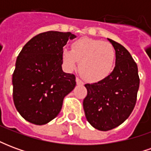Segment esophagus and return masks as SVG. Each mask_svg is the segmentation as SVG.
<instances>
[{"label": "esophagus", "instance_id": "1", "mask_svg": "<svg viewBox=\"0 0 151 151\" xmlns=\"http://www.w3.org/2000/svg\"><path fill=\"white\" fill-rule=\"evenodd\" d=\"M76 82H77V85L82 86V85H83V84H84L82 80H81V79H80V78H76Z\"/></svg>", "mask_w": 151, "mask_h": 151}]
</instances>
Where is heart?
I'll use <instances>...</instances> for the list:
<instances>
[{
    "mask_svg": "<svg viewBox=\"0 0 151 151\" xmlns=\"http://www.w3.org/2000/svg\"><path fill=\"white\" fill-rule=\"evenodd\" d=\"M64 65L68 71L76 69L87 82L96 83L108 78L113 71L116 51L111 43L91 38L83 37L74 41L71 51H61Z\"/></svg>",
    "mask_w": 151,
    "mask_h": 151,
    "instance_id": "heart-1",
    "label": "heart"
}]
</instances>
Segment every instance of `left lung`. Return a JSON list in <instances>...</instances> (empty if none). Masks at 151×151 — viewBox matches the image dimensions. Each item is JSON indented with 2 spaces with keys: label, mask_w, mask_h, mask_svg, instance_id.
Wrapping results in <instances>:
<instances>
[{
  "label": "left lung",
  "mask_w": 151,
  "mask_h": 151,
  "mask_svg": "<svg viewBox=\"0 0 151 151\" xmlns=\"http://www.w3.org/2000/svg\"><path fill=\"white\" fill-rule=\"evenodd\" d=\"M116 51V66L104 81L86 84L83 100L86 120L95 129L108 131L128 119L136 104L139 88L137 65L128 50L108 39Z\"/></svg>",
  "instance_id": "1"
}]
</instances>
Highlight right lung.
Returning a JSON list of instances; mask_svg holds the SVG:
<instances>
[{
	"mask_svg": "<svg viewBox=\"0 0 151 151\" xmlns=\"http://www.w3.org/2000/svg\"><path fill=\"white\" fill-rule=\"evenodd\" d=\"M71 32L47 31L35 35L19 53L13 73L15 108L25 120L42 125L61 110L63 99L74 89L75 76L62 70L61 51Z\"/></svg>",
	"mask_w": 151,
	"mask_h": 151,
	"instance_id": "1",
	"label": "right lung"
}]
</instances>
